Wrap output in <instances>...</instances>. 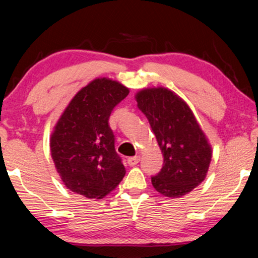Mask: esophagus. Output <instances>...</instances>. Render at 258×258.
Returning a JSON list of instances; mask_svg holds the SVG:
<instances>
[{
  "label": "esophagus",
  "mask_w": 258,
  "mask_h": 258,
  "mask_svg": "<svg viewBox=\"0 0 258 258\" xmlns=\"http://www.w3.org/2000/svg\"><path fill=\"white\" fill-rule=\"evenodd\" d=\"M140 162V156H134V157H129L128 158V164L130 167H133V165H136L137 163Z\"/></svg>",
  "instance_id": "esophagus-1"
}]
</instances>
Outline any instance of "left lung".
I'll return each mask as SVG.
<instances>
[{"instance_id":"1","label":"left lung","mask_w":258,"mask_h":258,"mask_svg":"<svg viewBox=\"0 0 258 258\" xmlns=\"http://www.w3.org/2000/svg\"><path fill=\"white\" fill-rule=\"evenodd\" d=\"M163 154V167L151 183L167 197L184 196L206 178L211 147L191 109L167 88H149L136 94Z\"/></svg>"}]
</instances>
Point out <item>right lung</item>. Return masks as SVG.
I'll return each instance as SVG.
<instances>
[{"instance_id": "1", "label": "right lung", "mask_w": 258, "mask_h": 258, "mask_svg": "<svg viewBox=\"0 0 258 258\" xmlns=\"http://www.w3.org/2000/svg\"><path fill=\"white\" fill-rule=\"evenodd\" d=\"M128 94V88L117 81L95 79L74 96L56 123L50 137L51 157L73 192L101 200L124 177L109 117Z\"/></svg>"}]
</instances>
